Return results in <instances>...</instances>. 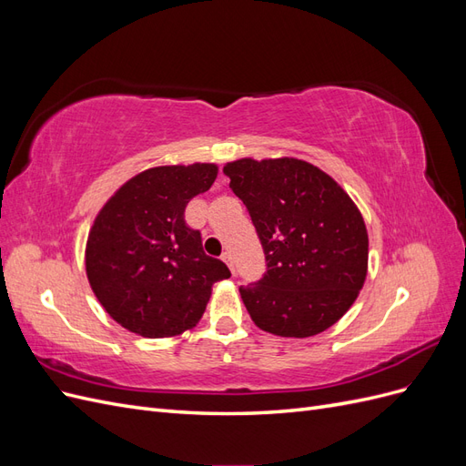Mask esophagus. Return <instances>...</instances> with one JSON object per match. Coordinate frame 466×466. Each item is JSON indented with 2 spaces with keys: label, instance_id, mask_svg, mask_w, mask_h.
<instances>
[{
  "label": "esophagus",
  "instance_id": "1",
  "mask_svg": "<svg viewBox=\"0 0 466 466\" xmlns=\"http://www.w3.org/2000/svg\"><path fill=\"white\" fill-rule=\"evenodd\" d=\"M221 260L229 266V270L235 274V266H233V258H231V252L229 250H225L223 255H221Z\"/></svg>",
  "mask_w": 466,
  "mask_h": 466
}]
</instances>
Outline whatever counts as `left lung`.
Returning <instances> with one entry per match:
<instances>
[{
	"mask_svg": "<svg viewBox=\"0 0 466 466\" xmlns=\"http://www.w3.org/2000/svg\"><path fill=\"white\" fill-rule=\"evenodd\" d=\"M223 173L247 206L266 257L264 278L238 289L250 319L284 338L330 329L368 276L370 238L354 200L330 175L295 157H243Z\"/></svg>",
	"mask_w": 466,
	"mask_h": 466,
	"instance_id": "1",
	"label": "left lung"
}]
</instances>
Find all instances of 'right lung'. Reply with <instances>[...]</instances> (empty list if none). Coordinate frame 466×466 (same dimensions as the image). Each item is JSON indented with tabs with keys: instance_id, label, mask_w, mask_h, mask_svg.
Returning <instances> with one entry per match:
<instances>
[{
	"instance_id": "add662e5",
	"label": "right lung",
	"mask_w": 466,
	"mask_h": 466,
	"mask_svg": "<svg viewBox=\"0 0 466 466\" xmlns=\"http://www.w3.org/2000/svg\"><path fill=\"white\" fill-rule=\"evenodd\" d=\"M216 177V163L151 167L126 180L96 214L86 272L98 303L126 330L168 338L194 329L211 286L231 276L185 221L187 204Z\"/></svg>"
}]
</instances>
